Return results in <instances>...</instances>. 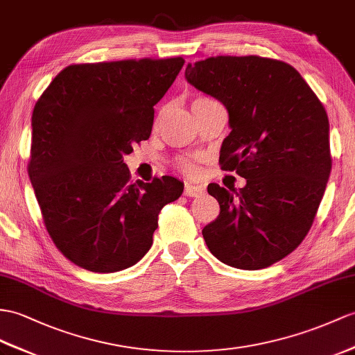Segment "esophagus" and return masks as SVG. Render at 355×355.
Listing matches in <instances>:
<instances>
[{
  "label": "esophagus",
  "mask_w": 355,
  "mask_h": 355,
  "mask_svg": "<svg viewBox=\"0 0 355 355\" xmlns=\"http://www.w3.org/2000/svg\"><path fill=\"white\" fill-rule=\"evenodd\" d=\"M205 193V188L200 185H193V184H185V189H184V194L187 197H197V196H202Z\"/></svg>",
  "instance_id": "obj_1"
}]
</instances>
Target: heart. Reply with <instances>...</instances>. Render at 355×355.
Wrapping results in <instances>:
<instances>
[{
	"label": "heart",
	"mask_w": 355,
	"mask_h": 355,
	"mask_svg": "<svg viewBox=\"0 0 355 355\" xmlns=\"http://www.w3.org/2000/svg\"><path fill=\"white\" fill-rule=\"evenodd\" d=\"M209 99H203V98H198L196 99L193 103H200V102H206ZM179 168L182 170L184 173H187V175H194V173L197 171V167H196V162L193 159H180L179 161Z\"/></svg>",
	"instance_id": "heart-1"
}]
</instances>
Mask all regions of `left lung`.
<instances>
[{
    "instance_id": "8db88e82",
    "label": "left lung",
    "mask_w": 355,
    "mask_h": 355,
    "mask_svg": "<svg viewBox=\"0 0 355 355\" xmlns=\"http://www.w3.org/2000/svg\"><path fill=\"white\" fill-rule=\"evenodd\" d=\"M185 80L226 107L221 168L247 179L239 189L207 185L220 203L217 220L202 230L207 248L239 270L279 262L312 227L330 176L322 103L297 69L257 55L188 63Z\"/></svg>"
}]
</instances>
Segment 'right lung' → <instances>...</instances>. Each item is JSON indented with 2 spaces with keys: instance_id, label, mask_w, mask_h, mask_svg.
Masks as SVG:
<instances>
[{
  "instance_id": "right-lung-1",
  "label": "right lung",
  "mask_w": 355,
  "mask_h": 355,
  "mask_svg": "<svg viewBox=\"0 0 355 355\" xmlns=\"http://www.w3.org/2000/svg\"><path fill=\"white\" fill-rule=\"evenodd\" d=\"M184 58L72 64L31 116L28 175L49 236L69 261L117 272L149 252L162 206L184 193L173 176L129 182L125 155L152 132L153 107Z\"/></svg>"
}]
</instances>
